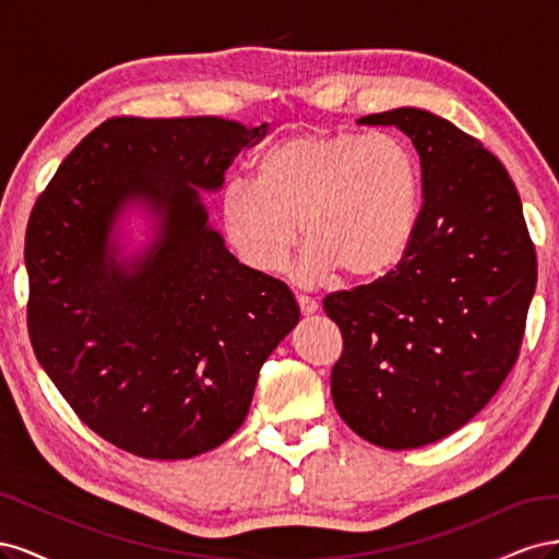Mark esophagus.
Returning a JSON list of instances; mask_svg holds the SVG:
<instances>
[{
  "label": "esophagus",
  "mask_w": 559,
  "mask_h": 559,
  "mask_svg": "<svg viewBox=\"0 0 559 559\" xmlns=\"http://www.w3.org/2000/svg\"><path fill=\"white\" fill-rule=\"evenodd\" d=\"M296 300H298V308L302 314H312L319 310V302L310 296H296Z\"/></svg>",
  "instance_id": "esophagus-1"
}]
</instances>
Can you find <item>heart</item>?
I'll list each match as a JSON object with an SVG mask.
<instances>
[{"mask_svg": "<svg viewBox=\"0 0 559 559\" xmlns=\"http://www.w3.org/2000/svg\"><path fill=\"white\" fill-rule=\"evenodd\" d=\"M419 179L411 151L392 134L298 132L265 148L253 179L218 191L226 242L245 265L275 275L298 240H308L298 280L319 284L343 270L373 280L408 249Z\"/></svg>", "mask_w": 559, "mask_h": 559, "instance_id": "b5f03b06", "label": "heart"}]
</instances>
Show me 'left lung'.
Instances as JSON below:
<instances>
[{"label":"left lung","mask_w":559,"mask_h":559,"mask_svg":"<svg viewBox=\"0 0 559 559\" xmlns=\"http://www.w3.org/2000/svg\"><path fill=\"white\" fill-rule=\"evenodd\" d=\"M359 123L408 134L425 202L394 270L324 298L343 333L331 394L368 443L421 448L476 417L511 373L536 251L513 179L476 138L415 107Z\"/></svg>","instance_id":"1"}]
</instances>
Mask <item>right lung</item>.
<instances>
[{
  "mask_svg": "<svg viewBox=\"0 0 559 559\" xmlns=\"http://www.w3.org/2000/svg\"><path fill=\"white\" fill-rule=\"evenodd\" d=\"M265 128L216 116L109 118L32 207V347L83 425L116 448L191 460L228 441L261 366L298 324L289 286L235 259L198 195L222 189L233 158ZM132 204L157 216V238L128 264L115 261L112 226Z\"/></svg>",
  "mask_w": 559,
  "mask_h": 559,
  "instance_id": "right-lung-1",
  "label": "right lung"
}]
</instances>
